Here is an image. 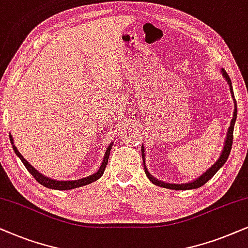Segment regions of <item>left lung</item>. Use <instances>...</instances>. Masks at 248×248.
Here are the masks:
<instances>
[{"mask_svg": "<svg viewBox=\"0 0 248 248\" xmlns=\"http://www.w3.org/2000/svg\"><path fill=\"white\" fill-rule=\"evenodd\" d=\"M221 74L226 80L228 81L230 87V93H232V96L233 98V102H235V111H233V117L232 119V122H230V127L228 128L227 131V137H226V141H224V146L222 150V153H221L220 157L217 158V161L213 164L212 167L209 168L206 170V172H204L202 176H200L197 179L194 181H190V183L187 184H169V183H163V181H160L157 179H155L154 177L151 176V173L148 172L146 164H145V153H144V147L141 146V157H143V163H144V169H145V173L148 179L151 180V183H153L156 186L163 187V188H169V189H174V190H187V189H196V188H200L201 186H203L204 184H206L211 178H212L214 174L217 172V170L220 169L221 167L226 163L228 156H229L230 151H232V138H233V127H235V122H236V118H237V103L235 100V95H233V90H232V80H230L229 76H228L227 71L224 69H221Z\"/></svg>", "mask_w": 248, "mask_h": 248, "instance_id": "obj_1", "label": "left lung"}]
</instances>
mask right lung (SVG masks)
Segmentation results:
<instances>
[{
	"instance_id": "1",
	"label": "right lung",
	"mask_w": 248,
	"mask_h": 248,
	"mask_svg": "<svg viewBox=\"0 0 248 248\" xmlns=\"http://www.w3.org/2000/svg\"><path fill=\"white\" fill-rule=\"evenodd\" d=\"M9 137H10V141H11V144H12L13 151H15V153L18 155V157L20 158L21 162L24 163V166L26 167V169H27L29 172L32 174V177H34L35 179L37 180L39 184L43 185V186H45V187H47V188H51V189H59V190L74 189V188L86 186V185L92 184V183H94V181H96L97 179H100V178L102 177V174L104 173L105 167H107L108 161V156H110V151H111L112 144H113V141H112V143L110 144V146L107 148V151H105L103 162H102L100 169H98L96 172L93 173V174H91V176H88V177H86V178H82V179L68 180V181H59V180L51 179V178H47V177L43 176L42 173H39L38 171L36 170L34 167L31 166V163H29L28 161L26 160L24 156H22V155L20 154V152L16 150V145H13V138H12L11 135H9Z\"/></svg>"
}]
</instances>
